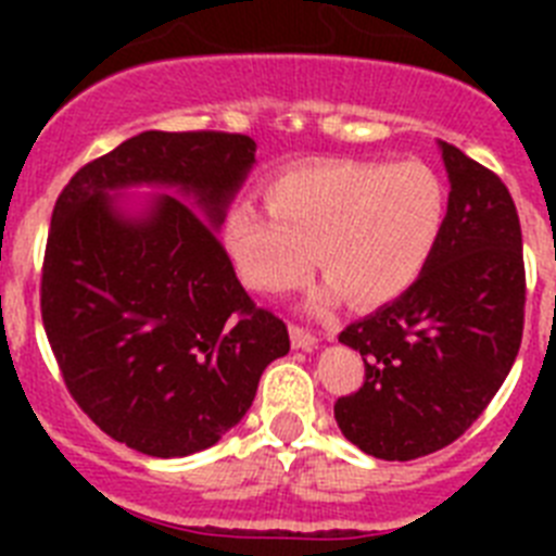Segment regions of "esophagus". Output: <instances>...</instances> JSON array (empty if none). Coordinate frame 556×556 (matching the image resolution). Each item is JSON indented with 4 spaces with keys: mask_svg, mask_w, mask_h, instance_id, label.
<instances>
[{
    "mask_svg": "<svg viewBox=\"0 0 556 556\" xmlns=\"http://www.w3.org/2000/svg\"><path fill=\"white\" fill-rule=\"evenodd\" d=\"M289 337H292V348H298V351H312V348H317V337L301 326H289Z\"/></svg>",
    "mask_w": 556,
    "mask_h": 556,
    "instance_id": "obj_1",
    "label": "esophagus"
}]
</instances>
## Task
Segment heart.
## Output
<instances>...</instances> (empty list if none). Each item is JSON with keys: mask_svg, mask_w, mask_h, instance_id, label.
<instances>
[{"mask_svg": "<svg viewBox=\"0 0 556 556\" xmlns=\"http://www.w3.org/2000/svg\"><path fill=\"white\" fill-rule=\"evenodd\" d=\"M267 211L236 203L223 248L244 283L278 294L314 264L326 294L351 306H381L424 273L445 225V186L420 161H320L264 186Z\"/></svg>", "mask_w": 556, "mask_h": 556, "instance_id": "obj_1", "label": "heart"}]
</instances>
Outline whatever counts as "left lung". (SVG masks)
I'll list each match as a JSON object with an SVG mask.
<instances>
[{"label":"left lung","instance_id":"1","mask_svg":"<svg viewBox=\"0 0 556 556\" xmlns=\"http://www.w3.org/2000/svg\"><path fill=\"white\" fill-rule=\"evenodd\" d=\"M448 211L424 273L351 323L339 342L365 358V384L333 417L356 448L409 462L445 448L488 409L523 333V242L507 186L448 141Z\"/></svg>","mask_w":556,"mask_h":556}]
</instances>
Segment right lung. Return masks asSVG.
Segmentation results:
<instances>
[{"label": "right lung", "instance_id": "obj_1", "mask_svg": "<svg viewBox=\"0 0 556 556\" xmlns=\"http://www.w3.org/2000/svg\"><path fill=\"white\" fill-rule=\"evenodd\" d=\"M253 166L250 136L144 130L83 166L52 211L49 345L77 406L139 454L219 443L289 353L283 320L255 308L217 239ZM139 185L162 191L126 194Z\"/></svg>", "mask_w": 556, "mask_h": 556}]
</instances>
